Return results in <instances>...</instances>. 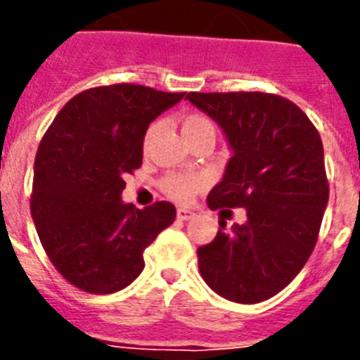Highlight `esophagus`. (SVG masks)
Listing matches in <instances>:
<instances>
[{
    "label": "esophagus",
    "instance_id": "obj_1",
    "mask_svg": "<svg viewBox=\"0 0 360 360\" xmlns=\"http://www.w3.org/2000/svg\"><path fill=\"white\" fill-rule=\"evenodd\" d=\"M196 217V213L194 211H191V209H185V207H181L177 209V219L179 220H191Z\"/></svg>",
    "mask_w": 360,
    "mask_h": 360
}]
</instances>
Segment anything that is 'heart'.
<instances>
[{
	"instance_id": "b5f03b06",
	"label": "heart",
	"mask_w": 360,
	"mask_h": 360,
	"mask_svg": "<svg viewBox=\"0 0 360 360\" xmlns=\"http://www.w3.org/2000/svg\"><path fill=\"white\" fill-rule=\"evenodd\" d=\"M157 124H151L143 136V147H149L153 136H155ZM181 132L185 136V140L192 136L203 134V132H211L214 134V127L209 117L203 114H188L181 120ZM207 186V175L205 174H169L162 179V191L169 198H174L177 202L186 203L191 202L194 194L203 191Z\"/></svg>"
}]
</instances>
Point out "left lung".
Listing matches in <instances>:
<instances>
[{"label":"left lung","mask_w":360,"mask_h":360,"mask_svg":"<svg viewBox=\"0 0 360 360\" xmlns=\"http://www.w3.org/2000/svg\"><path fill=\"white\" fill-rule=\"evenodd\" d=\"M219 123L231 147L211 209L245 207V224L198 248V267L214 293L254 304L282 291L318 240L329 183L319 132L297 104L259 91L188 93Z\"/></svg>","instance_id":"left-lung-1"}]
</instances>
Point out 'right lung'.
Masks as SVG:
<instances>
[{"instance_id": "add662e5", "label": "right lung", "mask_w": 360, "mask_h": 360, "mask_svg": "<svg viewBox=\"0 0 360 360\" xmlns=\"http://www.w3.org/2000/svg\"><path fill=\"white\" fill-rule=\"evenodd\" d=\"M185 93L134 84L86 89L42 136L31 217L50 262L67 282L104 295L143 271V250L175 220L169 202L123 203L124 175L141 166L143 136Z\"/></svg>"}]
</instances>
